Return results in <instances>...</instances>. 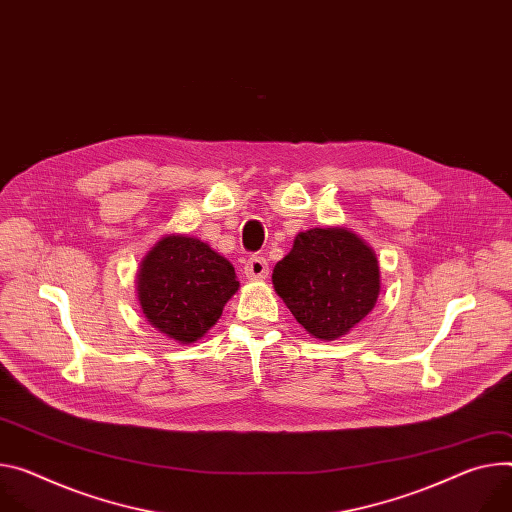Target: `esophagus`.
<instances>
[{"instance_id":"1","label":"esophagus","mask_w":512,"mask_h":512,"mask_svg":"<svg viewBox=\"0 0 512 512\" xmlns=\"http://www.w3.org/2000/svg\"><path fill=\"white\" fill-rule=\"evenodd\" d=\"M267 273H269V265H267L265 257L247 259V263H245V277H247V280H253V282L265 280Z\"/></svg>"}]
</instances>
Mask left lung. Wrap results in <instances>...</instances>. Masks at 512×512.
<instances>
[{
    "label": "left lung",
    "mask_w": 512,
    "mask_h": 512,
    "mask_svg": "<svg viewBox=\"0 0 512 512\" xmlns=\"http://www.w3.org/2000/svg\"><path fill=\"white\" fill-rule=\"evenodd\" d=\"M271 280L294 318L320 341L347 335L380 296L376 253L343 226L298 232Z\"/></svg>",
    "instance_id": "left-lung-1"
}]
</instances>
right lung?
<instances>
[{"mask_svg":"<svg viewBox=\"0 0 512 512\" xmlns=\"http://www.w3.org/2000/svg\"><path fill=\"white\" fill-rule=\"evenodd\" d=\"M239 290L235 267L188 235L163 237L136 277L138 302L157 331L177 343L202 339Z\"/></svg>","mask_w":512,"mask_h":512,"instance_id":"1","label":"right lung"}]
</instances>
